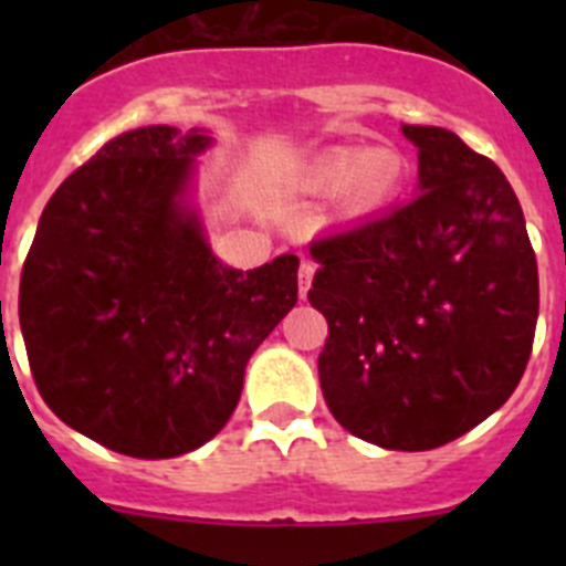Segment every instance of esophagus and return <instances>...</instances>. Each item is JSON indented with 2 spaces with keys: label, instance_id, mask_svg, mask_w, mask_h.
<instances>
[{
  "label": "esophagus",
  "instance_id": "34e87169",
  "mask_svg": "<svg viewBox=\"0 0 566 566\" xmlns=\"http://www.w3.org/2000/svg\"><path fill=\"white\" fill-rule=\"evenodd\" d=\"M317 266H314L312 260H303V266H300V297H306L308 289H312V280Z\"/></svg>",
  "mask_w": 566,
  "mask_h": 566
}]
</instances>
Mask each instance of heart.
Returning a JSON list of instances; mask_svg holds the SVG:
<instances>
[{
	"instance_id": "b5f03b06",
	"label": "heart",
	"mask_w": 566,
	"mask_h": 566,
	"mask_svg": "<svg viewBox=\"0 0 566 566\" xmlns=\"http://www.w3.org/2000/svg\"><path fill=\"white\" fill-rule=\"evenodd\" d=\"M405 184V158L397 149L374 147L334 149L308 169V187L317 192L339 189V201L348 212H374L385 207Z\"/></svg>"
}]
</instances>
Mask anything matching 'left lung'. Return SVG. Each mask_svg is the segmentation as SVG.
<instances>
[{
	"mask_svg": "<svg viewBox=\"0 0 566 566\" xmlns=\"http://www.w3.org/2000/svg\"><path fill=\"white\" fill-rule=\"evenodd\" d=\"M419 195L312 240L326 314L319 388L345 431L431 451L516 391L538 319V266L502 169L457 133L411 127Z\"/></svg>",
	"mask_w": 566,
	"mask_h": 566,
	"instance_id": "obj_1",
	"label": "left lung"
}]
</instances>
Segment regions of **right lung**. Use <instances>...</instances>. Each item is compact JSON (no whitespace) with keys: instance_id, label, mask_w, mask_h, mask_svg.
<instances>
[{"instance_id":"right-lung-1","label":"right lung","mask_w":566,"mask_h":566,"mask_svg":"<svg viewBox=\"0 0 566 566\" xmlns=\"http://www.w3.org/2000/svg\"><path fill=\"white\" fill-rule=\"evenodd\" d=\"M201 129L122 133L53 192L22 266L36 388L109 451L172 459L232 417L249 357L297 303V254L223 266L184 203Z\"/></svg>"}]
</instances>
